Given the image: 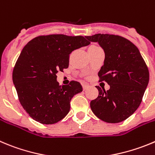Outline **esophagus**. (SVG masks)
Wrapping results in <instances>:
<instances>
[{
    "label": "esophagus",
    "instance_id": "34e87169",
    "mask_svg": "<svg viewBox=\"0 0 155 155\" xmlns=\"http://www.w3.org/2000/svg\"><path fill=\"white\" fill-rule=\"evenodd\" d=\"M82 87H83V90L85 91V90H87V89L88 88L89 85L87 84H82Z\"/></svg>",
    "mask_w": 155,
    "mask_h": 155
}]
</instances>
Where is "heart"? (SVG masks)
Masks as SVG:
<instances>
[{
    "mask_svg": "<svg viewBox=\"0 0 155 155\" xmlns=\"http://www.w3.org/2000/svg\"><path fill=\"white\" fill-rule=\"evenodd\" d=\"M90 48H98V47H97V46H91V48H89V49H90Z\"/></svg>",
    "mask_w": 155,
    "mask_h": 155,
    "instance_id": "obj_1",
    "label": "heart"
}]
</instances>
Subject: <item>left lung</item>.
Instances as JSON below:
<instances>
[{
    "mask_svg": "<svg viewBox=\"0 0 155 155\" xmlns=\"http://www.w3.org/2000/svg\"><path fill=\"white\" fill-rule=\"evenodd\" d=\"M85 38L104 50L105 58L98 77L110 85L107 91L96 86L98 97L91 101V108L104 121H123L140 104L149 82L148 68L138 48L126 38L107 34Z\"/></svg>",
    "mask_w": 155,
    "mask_h": 155,
    "instance_id": "1",
    "label": "left lung"
}]
</instances>
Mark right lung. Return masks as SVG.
Wrapping results in <instances>:
<instances>
[{"label":"right lung","instance_id":"1","mask_svg":"<svg viewBox=\"0 0 155 155\" xmlns=\"http://www.w3.org/2000/svg\"><path fill=\"white\" fill-rule=\"evenodd\" d=\"M89 45L82 36L51 35L37 37L25 45L12 78L21 104L30 117L52 124L68 114L71 100L83 88L74 81L59 85L57 74L68 68L72 51Z\"/></svg>","mask_w":155,"mask_h":155}]
</instances>
